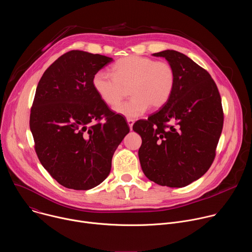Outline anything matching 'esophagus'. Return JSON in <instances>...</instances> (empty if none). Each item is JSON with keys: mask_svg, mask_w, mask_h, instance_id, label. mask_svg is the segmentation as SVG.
<instances>
[{"mask_svg": "<svg viewBox=\"0 0 252 252\" xmlns=\"http://www.w3.org/2000/svg\"><path fill=\"white\" fill-rule=\"evenodd\" d=\"M126 122H127V125H128L129 128L131 129V128H132V126H133V124H134V121H133V120H131V119H127V120H126Z\"/></svg>", "mask_w": 252, "mask_h": 252, "instance_id": "34e87169", "label": "esophagus"}]
</instances>
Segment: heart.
Returning <instances> with one entry per match:
<instances>
[{
	"label": "heart",
	"mask_w": 252,
	"mask_h": 252,
	"mask_svg": "<svg viewBox=\"0 0 252 252\" xmlns=\"http://www.w3.org/2000/svg\"><path fill=\"white\" fill-rule=\"evenodd\" d=\"M93 88L99 98L109 106L117 105L129 88V100L116 107V112L126 118L141 116L151 105L160 109L170 98L175 73L172 65L164 61L128 56L120 59L112 67V74L97 70L93 76Z\"/></svg>",
	"instance_id": "obj_1"
}]
</instances>
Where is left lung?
I'll list each match as a JSON object with an SVG mask.
<instances>
[{
  "label": "left lung",
  "instance_id": "obj_1",
  "mask_svg": "<svg viewBox=\"0 0 252 252\" xmlns=\"http://www.w3.org/2000/svg\"><path fill=\"white\" fill-rule=\"evenodd\" d=\"M175 85L168 101L132 129L142 139L138 158L150 181L169 188H184L210 167L222 131L223 111L217 85L207 71L188 56L166 50Z\"/></svg>",
  "mask_w": 252,
  "mask_h": 252
}]
</instances>
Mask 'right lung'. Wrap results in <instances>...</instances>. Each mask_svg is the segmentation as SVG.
Returning a JSON list of instances; mask_svg holds the SVG:
<instances>
[{
	"label": "right lung",
	"instance_id": "right-lung-1",
	"mask_svg": "<svg viewBox=\"0 0 252 252\" xmlns=\"http://www.w3.org/2000/svg\"><path fill=\"white\" fill-rule=\"evenodd\" d=\"M114 60L70 51L41 78L31 109L34 150L53 178L66 189L88 190L111 172L112 158L129 132L125 119L97 95L92 80Z\"/></svg>",
	"mask_w": 252,
	"mask_h": 252
}]
</instances>
